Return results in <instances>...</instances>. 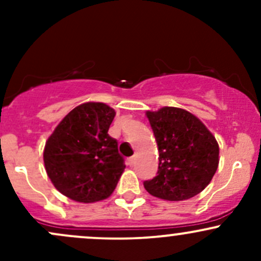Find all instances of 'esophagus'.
Returning <instances> with one entry per match:
<instances>
[{
    "instance_id": "esophagus-1",
    "label": "esophagus",
    "mask_w": 261,
    "mask_h": 261,
    "mask_svg": "<svg viewBox=\"0 0 261 261\" xmlns=\"http://www.w3.org/2000/svg\"><path fill=\"white\" fill-rule=\"evenodd\" d=\"M135 162H136V158L135 156H131V158H128V159H127V164L130 165V167H133V165L135 164Z\"/></svg>"
}]
</instances>
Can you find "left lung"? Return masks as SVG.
I'll return each instance as SVG.
<instances>
[{
  "label": "left lung",
  "instance_id": "obj_1",
  "mask_svg": "<svg viewBox=\"0 0 261 261\" xmlns=\"http://www.w3.org/2000/svg\"><path fill=\"white\" fill-rule=\"evenodd\" d=\"M159 151L156 177L144 181L151 196L183 201L201 193L218 167V144L191 112L177 107L147 111Z\"/></svg>",
  "mask_w": 261,
  "mask_h": 261
}]
</instances>
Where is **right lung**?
<instances>
[{
    "label": "right lung",
    "instance_id": "right-lung-1",
    "mask_svg": "<svg viewBox=\"0 0 261 261\" xmlns=\"http://www.w3.org/2000/svg\"><path fill=\"white\" fill-rule=\"evenodd\" d=\"M116 112L101 102L73 109L55 127L44 149V164L55 188L83 203L115 191L125 169L117 140L109 135Z\"/></svg>",
    "mask_w": 261,
    "mask_h": 261
}]
</instances>
